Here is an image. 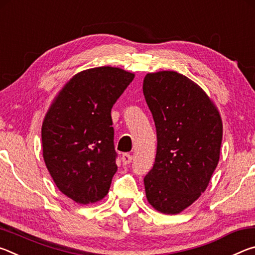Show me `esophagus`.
<instances>
[{"label": "esophagus", "instance_id": "1", "mask_svg": "<svg viewBox=\"0 0 255 255\" xmlns=\"http://www.w3.org/2000/svg\"><path fill=\"white\" fill-rule=\"evenodd\" d=\"M122 161L124 163V165H127V164H129L132 161V156L129 153H124L122 155Z\"/></svg>", "mask_w": 255, "mask_h": 255}]
</instances>
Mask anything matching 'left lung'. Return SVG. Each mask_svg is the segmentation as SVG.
Returning a JSON list of instances; mask_svg holds the SVG:
<instances>
[{
    "instance_id": "left-lung-1",
    "label": "left lung",
    "mask_w": 255,
    "mask_h": 255,
    "mask_svg": "<svg viewBox=\"0 0 255 255\" xmlns=\"http://www.w3.org/2000/svg\"><path fill=\"white\" fill-rule=\"evenodd\" d=\"M143 92L157 135L146 198L159 213L180 214L201 196L217 166L221 115L199 85L173 71L146 74Z\"/></svg>"
}]
</instances>
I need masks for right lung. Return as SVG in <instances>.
Wrapping results in <instances>:
<instances>
[{"label": "right lung", "mask_w": 255, "mask_h": 255, "mask_svg": "<svg viewBox=\"0 0 255 255\" xmlns=\"http://www.w3.org/2000/svg\"><path fill=\"white\" fill-rule=\"evenodd\" d=\"M135 74L102 66L77 73L41 127L42 156L59 191L80 205L100 201L117 172L111 109Z\"/></svg>", "instance_id": "1"}]
</instances>
